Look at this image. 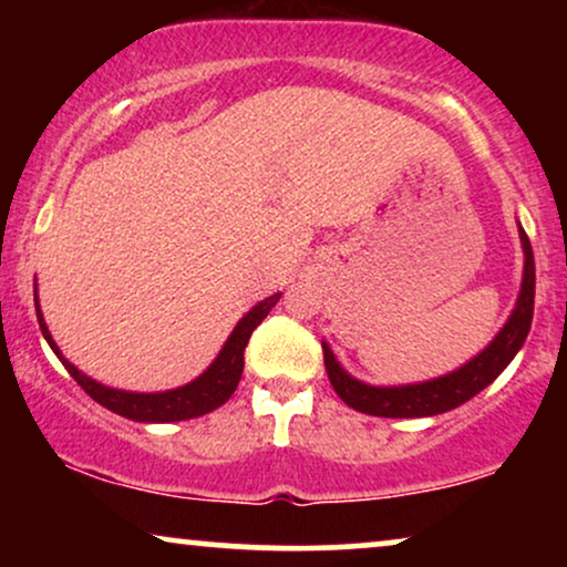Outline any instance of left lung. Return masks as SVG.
Instances as JSON below:
<instances>
[{
    "label": "left lung",
    "mask_w": 567,
    "mask_h": 567,
    "mask_svg": "<svg viewBox=\"0 0 567 567\" xmlns=\"http://www.w3.org/2000/svg\"><path fill=\"white\" fill-rule=\"evenodd\" d=\"M518 235H522L524 247L522 291H518L516 309L511 312L508 322L503 324V330L493 338V343L483 353H477L475 359L452 371V374L431 379V382L371 386L348 374L336 361L328 343H322L324 369H328L330 384L338 392V398L348 408L377 417H429L460 408L462 402H467L477 392H483L493 379H498L501 371L514 361L518 348L524 346L526 336H529L534 315V252L529 237H526L522 227H518Z\"/></svg>",
    "instance_id": "left-lung-1"
}]
</instances>
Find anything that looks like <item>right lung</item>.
I'll list each match as a JSON object with an SVG mask.
<instances>
[{
    "label": "right lung",
    "mask_w": 567,
    "mask_h": 567,
    "mask_svg": "<svg viewBox=\"0 0 567 567\" xmlns=\"http://www.w3.org/2000/svg\"><path fill=\"white\" fill-rule=\"evenodd\" d=\"M278 299H281V293H274V297L258 301V305H255L250 312L237 322V328L231 330V336L227 338V343H224L219 355H216L212 367H208L198 379H193V382L185 386H177V390L150 392V394L113 390V386H105L95 382V379L84 377L74 363H69L64 355H61L59 346L53 343L51 332L43 322L41 307H38V299H35V312H38V324H41V332L43 338L49 340L51 351L59 355V361L64 363V369L74 377V382L80 384L92 400L100 402V405L107 410H113V413L128 417V421L173 423V421H188V417L212 413V410L224 405V402L231 398V392L237 390L239 377H243V369H245L247 340H250L252 330L266 320Z\"/></svg>",
    "instance_id": "add662e5"
}]
</instances>
